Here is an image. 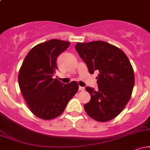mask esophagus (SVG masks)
<instances>
[{"mask_svg": "<svg viewBox=\"0 0 150 150\" xmlns=\"http://www.w3.org/2000/svg\"><path fill=\"white\" fill-rule=\"evenodd\" d=\"M79 90H80V91L85 90V87H81V86H80V87H79Z\"/></svg>", "mask_w": 150, "mask_h": 150, "instance_id": "obj_1", "label": "esophagus"}]
</instances>
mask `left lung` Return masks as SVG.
<instances>
[{
    "mask_svg": "<svg viewBox=\"0 0 150 150\" xmlns=\"http://www.w3.org/2000/svg\"><path fill=\"white\" fill-rule=\"evenodd\" d=\"M75 48L89 73H99L97 90L86 87L91 99L84 105L85 111L97 121L113 119L128 104L135 84L129 59L119 48L103 41L78 42Z\"/></svg>",
    "mask_w": 150,
    "mask_h": 150,
    "instance_id": "8db88e82",
    "label": "left lung"
}]
</instances>
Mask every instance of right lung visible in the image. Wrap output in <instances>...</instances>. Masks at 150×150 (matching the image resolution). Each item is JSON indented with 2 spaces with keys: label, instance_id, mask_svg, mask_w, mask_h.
<instances>
[{
  "label": "right lung",
  "instance_id": "obj_1",
  "mask_svg": "<svg viewBox=\"0 0 150 150\" xmlns=\"http://www.w3.org/2000/svg\"><path fill=\"white\" fill-rule=\"evenodd\" d=\"M70 43L51 39L29 51L19 71L18 83L30 111L44 120L56 118L64 111L79 89L77 82L63 84L53 76L58 70V56Z\"/></svg>",
  "mask_w": 150,
  "mask_h": 150
}]
</instances>
